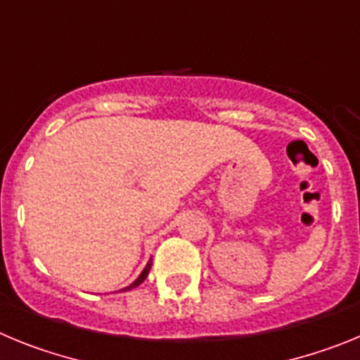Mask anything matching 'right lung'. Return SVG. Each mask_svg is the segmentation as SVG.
<instances>
[{
    "label": "right lung",
    "instance_id": "right-lung-1",
    "mask_svg": "<svg viewBox=\"0 0 360 360\" xmlns=\"http://www.w3.org/2000/svg\"><path fill=\"white\" fill-rule=\"evenodd\" d=\"M149 270H151V262H149L148 265H146V269L142 270V272H141V276H139V278H136L135 281H133L131 285H129V287H126V288H124V290H131V288L139 287V285H141V283H144V279L148 278V274H149Z\"/></svg>",
    "mask_w": 360,
    "mask_h": 360
}]
</instances>
